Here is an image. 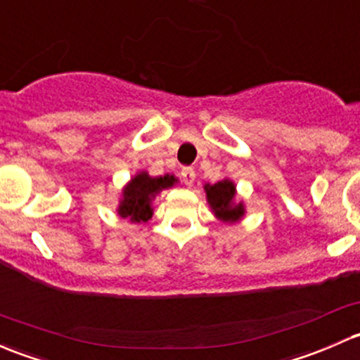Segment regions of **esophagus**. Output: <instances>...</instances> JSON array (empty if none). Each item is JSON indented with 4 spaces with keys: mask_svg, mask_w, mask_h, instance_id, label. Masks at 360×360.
Wrapping results in <instances>:
<instances>
[{
    "mask_svg": "<svg viewBox=\"0 0 360 360\" xmlns=\"http://www.w3.org/2000/svg\"><path fill=\"white\" fill-rule=\"evenodd\" d=\"M195 170H193L191 167H183V170H181V179H183V183L186 184V186H193V183H195Z\"/></svg>",
    "mask_w": 360,
    "mask_h": 360,
    "instance_id": "34e87169",
    "label": "esophagus"
}]
</instances>
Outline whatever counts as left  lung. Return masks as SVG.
I'll return each instance as SVG.
<instances>
[{"label": "left lung", "mask_w": 360, "mask_h": 360, "mask_svg": "<svg viewBox=\"0 0 360 360\" xmlns=\"http://www.w3.org/2000/svg\"><path fill=\"white\" fill-rule=\"evenodd\" d=\"M207 202L219 221L238 222L245 215L243 202L234 203L236 186L233 181L222 179L215 184H205Z\"/></svg>", "instance_id": "left-lung-1"}]
</instances>
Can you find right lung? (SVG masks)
<instances>
[{
	"instance_id": "obj_1",
	"label": "right lung",
	"mask_w": 360,
	"mask_h": 360,
	"mask_svg": "<svg viewBox=\"0 0 360 360\" xmlns=\"http://www.w3.org/2000/svg\"><path fill=\"white\" fill-rule=\"evenodd\" d=\"M176 183L177 179L170 174L151 177L146 170L138 172L122 190V198H120L117 214L132 222H146L153 215L151 200L162 190H167Z\"/></svg>"
}]
</instances>
